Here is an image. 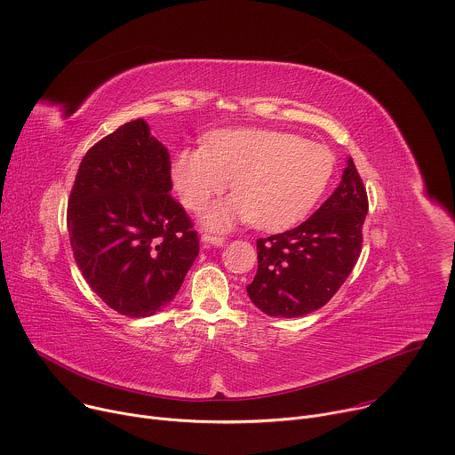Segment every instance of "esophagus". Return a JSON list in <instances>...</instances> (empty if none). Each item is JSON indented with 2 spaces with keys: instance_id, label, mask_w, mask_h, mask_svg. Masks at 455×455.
Returning <instances> with one entry per match:
<instances>
[{
  "instance_id": "34e87169",
  "label": "esophagus",
  "mask_w": 455,
  "mask_h": 455,
  "mask_svg": "<svg viewBox=\"0 0 455 455\" xmlns=\"http://www.w3.org/2000/svg\"><path fill=\"white\" fill-rule=\"evenodd\" d=\"M202 243H204L205 246H209V244H212V246H221V244L225 243V237H223V235H216V234H204V235H202Z\"/></svg>"
}]
</instances>
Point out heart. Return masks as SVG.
<instances>
[{
  "label": "heart",
  "instance_id": "obj_1",
  "mask_svg": "<svg viewBox=\"0 0 455 455\" xmlns=\"http://www.w3.org/2000/svg\"><path fill=\"white\" fill-rule=\"evenodd\" d=\"M335 169L328 148L274 129H221L205 146L176 153L171 178L185 207L204 211L232 180L234 196L212 207L204 221L223 230L251 221L261 230H283L307 216Z\"/></svg>",
  "mask_w": 455,
  "mask_h": 455
}]
</instances>
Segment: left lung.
<instances>
[{
	"instance_id": "1",
	"label": "left lung",
	"mask_w": 455,
	"mask_h": 455,
	"mask_svg": "<svg viewBox=\"0 0 455 455\" xmlns=\"http://www.w3.org/2000/svg\"><path fill=\"white\" fill-rule=\"evenodd\" d=\"M367 192L347 158L342 181L299 227L257 239V274L250 300L270 316H302L328 304L353 272L362 251Z\"/></svg>"
}]
</instances>
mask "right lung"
Listing matches in <instances>:
<instances>
[{
  "instance_id": "add662e5",
  "label": "right lung",
  "mask_w": 455,
  "mask_h": 455,
  "mask_svg": "<svg viewBox=\"0 0 455 455\" xmlns=\"http://www.w3.org/2000/svg\"><path fill=\"white\" fill-rule=\"evenodd\" d=\"M171 188L169 153L144 118L99 140L79 165L67 214L74 257L120 315L162 311L198 257V232Z\"/></svg>"
}]
</instances>
